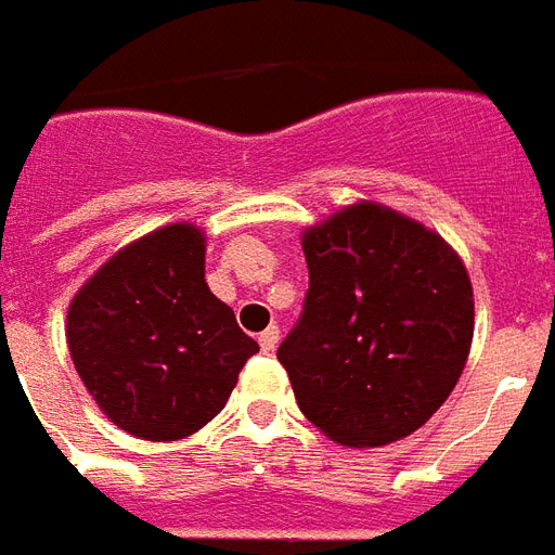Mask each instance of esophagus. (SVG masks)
I'll return each mask as SVG.
<instances>
[{
  "label": "esophagus",
  "instance_id": "obj_1",
  "mask_svg": "<svg viewBox=\"0 0 555 555\" xmlns=\"http://www.w3.org/2000/svg\"><path fill=\"white\" fill-rule=\"evenodd\" d=\"M258 344H261V350L273 352L279 344V326H267L261 335H258Z\"/></svg>",
  "mask_w": 555,
  "mask_h": 555
}]
</instances>
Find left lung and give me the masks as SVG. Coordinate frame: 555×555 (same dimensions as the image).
Masks as SVG:
<instances>
[{"instance_id": "1", "label": "left lung", "mask_w": 555, "mask_h": 555, "mask_svg": "<svg viewBox=\"0 0 555 555\" xmlns=\"http://www.w3.org/2000/svg\"><path fill=\"white\" fill-rule=\"evenodd\" d=\"M309 294L279 347L299 412L344 447L433 417L465 371L474 288L444 237L361 199L302 232Z\"/></svg>"}]
</instances>
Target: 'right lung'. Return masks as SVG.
Here are the masks:
<instances>
[{"label":"right lung","mask_w":555,"mask_h":555,"mask_svg":"<svg viewBox=\"0 0 555 555\" xmlns=\"http://www.w3.org/2000/svg\"><path fill=\"white\" fill-rule=\"evenodd\" d=\"M67 344L100 412L143 441H179L215 421L258 352L205 285L194 223L117 249L69 299Z\"/></svg>","instance_id":"1"}]
</instances>
